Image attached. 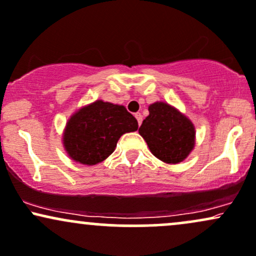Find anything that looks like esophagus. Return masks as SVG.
<instances>
[{
	"mask_svg": "<svg viewBox=\"0 0 256 256\" xmlns=\"http://www.w3.org/2000/svg\"><path fill=\"white\" fill-rule=\"evenodd\" d=\"M134 116H136V119H137V122H138V125H140L142 124V120H143V116H142V114H140V112L134 113Z\"/></svg>",
	"mask_w": 256,
	"mask_h": 256,
	"instance_id": "obj_1",
	"label": "esophagus"
}]
</instances>
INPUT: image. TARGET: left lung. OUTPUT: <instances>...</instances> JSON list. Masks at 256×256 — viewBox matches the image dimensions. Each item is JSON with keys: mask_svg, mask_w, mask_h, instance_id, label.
<instances>
[{"mask_svg": "<svg viewBox=\"0 0 256 256\" xmlns=\"http://www.w3.org/2000/svg\"><path fill=\"white\" fill-rule=\"evenodd\" d=\"M138 132L150 152L166 163L184 161L194 146L196 131L190 120L164 102L150 104L149 116Z\"/></svg>", "mask_w": 256, "mask_h": 256, "instance_id": "obj_1", "label": "left lung"}]
</instances>
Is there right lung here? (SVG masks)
I'll use <instances>...</instances> for the list:
<instances>
[{"instance_id":"1","label":"right lung","mask_w":256,"mask_h":256,"mask_svg":"<svg viewBox=\"0 0 256 256\" xmlns=\"http://www.w3.org/2000/svg\"><path fill=\"white\" fill-rule=\"evenodd\" d=\"M137 128L136 118L124 106L98 100L70 118L63 143L72 160L93 166L114 152L122 134Z\"/></svg>"}]
</instances>
